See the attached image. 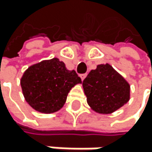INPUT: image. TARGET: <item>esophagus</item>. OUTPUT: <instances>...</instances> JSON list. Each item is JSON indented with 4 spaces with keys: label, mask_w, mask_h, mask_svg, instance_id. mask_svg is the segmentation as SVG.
<instances>
[{
    "label": "esophagus",
    "mask_w": 152,
    "mask_h": 152,
    "mask_svg": "<svg viewBox=\"0 0 152 152\" xmlns=\"http://www.w3.org/2000/svg\"><path fill=\"white\" fill-rule=\"evenodd\" d=\"M86 74H81V75H80V77H81L82 80H84V79L86 78Z\"/></svg>",
    "instance_id": "34e87169"
}]
</instances>
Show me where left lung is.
I'll use <instances>...</instances> for the list:
<instances>
[{
  "instance_id": "8db88e82",
  "label": "left lung",
  "mask_w": 152,
  "mask_h": 152,
  "mask_svg": "<svg viewBox=\"0 0 152 152\" xmlns=\"http://www.w3.org/2000/svg\"><path fill=\"white\" fill-rule=\"evenodd\" d=\"M83 87L88 105L101 114L112 113L129 100V83L108 64L91 70Z\"/></svg>"
}]
</instances>
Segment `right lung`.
<instances>
[{
    "label": "right lung",
    "instance_id": "add662e5",
    "mask_svg": "<svg viewBox=\"0 0 152 152\" xmlns=\"http://www.w3.org/2000/svg\"><path fill=\"white\" fill-rule=\"evenodd\" d=\"M81 82L75 70H67L65 63L53 58L29 67L21 79V86L28 104L48 114L62 108L71 88Z\"/></svg>",
    "mask_w": 152,
    "mask_h": 152
}]
</instances>
